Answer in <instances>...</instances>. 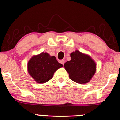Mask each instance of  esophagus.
<instances>
[{
	"label": "esophagus",
	"instance_id": "obj_1",
	"mask_svg": "<svg viewBox=\"0 0 120 120\" xmlns=\"http://www.w3.org/2000/svg\"><path fill=\"white\" fill-rule=\"evenodd\" d=\"M60 63H62L63 65H64V63H65V60H60Z\"/></svg>",
	"mask_w": 120,
	"mask_h": 120
}]
</instances>
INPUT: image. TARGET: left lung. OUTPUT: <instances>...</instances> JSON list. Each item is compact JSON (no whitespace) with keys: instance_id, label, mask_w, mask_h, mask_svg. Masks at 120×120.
<instances>
[{"instance_id":"8db88e82","label":"left lung","mask_w":120,"mask_h":120,"mask_svg":"<svg viewBox=\"0 0 120 120\" xmlns=\"http://www.w3.org/2000/svg\"><path fill=\"white\" fill-rule=\"evenodd\" d=\"M71 60L64 67L69 78L75 82L84 84L91 80L96 71V64L90 56L78 50L70 53Z\"/></svg>"}]
</instances>
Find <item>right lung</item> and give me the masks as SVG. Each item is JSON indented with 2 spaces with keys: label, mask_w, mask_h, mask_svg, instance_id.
<instances>
[{
  "label": "right lung",
  "mask_w": 120,
  "mask_h": 120,
  "mask_svg": "<svg viewBox=\"0 0 120 120\" xmlns=\"http://www.w3.org/2000/svg\"><path fill=\"white\" fill-rule=\"evenodd\" d=\"M63 65L58 63L55 56L42 52L33 56L28 62L29 75L38 83H44L51 79L54 73Z\"/></svg>",
  "instance_id": "1"
}]
</instances>
